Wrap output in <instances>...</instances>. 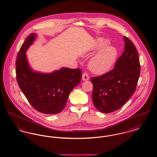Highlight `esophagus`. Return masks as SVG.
Here are the masks:
<instances>
[{"instance_id": "obj_1", "label": "esophagus", "mask_w": 157, "mask_h": 157, "mask_svg": "<svg viewBox=\"0 0 157 157\" xmlns=\"http://www.w3.org/2000/svg\"><path fill=\"white\" fill-rule=\"evenodd\" d=\"M89 79H90V76H89V75H88L87 73H83L82 74V79L83 81H88Z\"/></svg>"}]
</instances>
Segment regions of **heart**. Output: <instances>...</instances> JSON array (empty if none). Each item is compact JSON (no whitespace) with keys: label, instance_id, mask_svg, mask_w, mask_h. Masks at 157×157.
<instances>
[{"label":"heart","instance_id":"b5f03b06","mask_svg":"<svg viewBox=\"0 0 157 157\" xmlns=\"http://www.w3.org/2000/svg\"><path fill=\"white\" fill-rule=\"evenodd\" d=\"M108 43L106 39L99 37L92 48L93 52L98 50L88 62V67L94 74H105L110 70L117 60L118 51L113 46L107 45Z\"/></svg>","mask_w":157,"mask_h":157}]
</instances>
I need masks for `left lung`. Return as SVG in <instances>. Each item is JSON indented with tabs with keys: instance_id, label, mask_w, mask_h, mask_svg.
Instances as JSON below:
<instances>
[{
	"instance_id": "8db88e82",
	"label": "left lung",
	"mask_w": 157,
	"mask_h": 157,
	"mask_svg": "<svg viewBox=\"0 0 157 157\" xmlns=\"http://www.w3.org/2000/svg\"><path fill=\"white\" fill-rule=\"evenodd\" d=\"M125 49L114 68L90 79L94 106L100 112L111 113L120 109L134 93L140 74L138 53L133 42L124 36Z\"/></svg>"
}]
</instances>
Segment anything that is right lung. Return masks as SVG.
I'll use <instances>...</instances> for the list:
<instances>
[{"label":"right lung","mask_w":157,"mask_h":157,"mask_svg":"<svg viewBox=\"0 0 157 157\" xmlns=\"http://www.w3.org/2000/svg\"><path fill=\"white\" fill-rule=\"evenodd\" d=\"M37 36L31 33L23 42L16 59V79L30 104L39 112L56 114L65 108L69 95L81 80L80 69L62 67L52 73H41L30 67L26 52Z\"/></svg>","instance_id":"obj_1"}]
</instances>
